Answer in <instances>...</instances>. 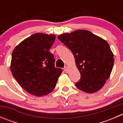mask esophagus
I'll list each match as a JSON object with an SVG mask.
<instances>
[{"label": "esophagus", "mask_w": 123, "mask_h": 123, "mask_svg": "<svg viewBox=\"0 0 123 123\" xmlns=\"http://www.w3.org/2000/svg\"><path fill=\"white\" fill-rule=\"evenodd\" d=\"M68 67L65 66L64 67V71H65V73H68Z\"/></svg>", "instance_id": "obj_1"}]
</instances>
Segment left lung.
I'll use <instances>...</instances> for the list:
<instances>
[{"label":"left lung","mask_w":123,"mask_h":123,"mask_svg":"<svg viewBox=\"0 0 123 123\" xmlns=\"http://www.w3.org/2000/svg\"><path fill=\"white\" fill-rule=\"evenodd\" d=\"M58 38L70 49L81 75L75 86L86 93L100 90L108 79L114 58L108 43L90 31L83 30L64 33Z\"/></svg>","instance_id":"8db88e82"}]
</instances>
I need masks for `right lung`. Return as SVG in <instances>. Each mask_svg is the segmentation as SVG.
Returning a JSON list of instances; mask_svg holds the SVG:
<instances>
[{"mask_svg":"<svg viewBox=\"0 0 123 123\" xmlns=\"http://www.w3.org/2000/svg\"><path fill=\"white\" fill-rule=\"evenodd\" d=\"M55 36L36 33L24 40L13 49L11 71L25 90L41 96L54 90L62 69L55 67L54 55L49 49Z\"/></svg>","mask_w":123,"mask_h":123,"instance_id":"add662e5","label":"right lung"}]
</instances>
